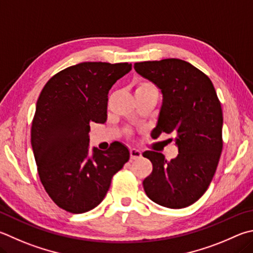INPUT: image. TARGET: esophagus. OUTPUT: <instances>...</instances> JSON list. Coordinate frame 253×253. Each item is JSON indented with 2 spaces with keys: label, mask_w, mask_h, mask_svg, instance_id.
Masks as SVG:
<instances>
[{
  "label": "esophagus",
  "mask_w": 253,
  "mask_h": 253,
  "mask_svg": "<svg viewBox=\"0 0 253 253\" xmlns=\"http://www.w3.org/2000/svg\"><path fill=\"white\" fill-rule=\"evenodd\" d=\"M129 153H130V159H132V160H135V159H139V158L141 157V153H140V150L136 149V148H131V149L129 150Z\"/></svg>",
  "instance_id": "34e87169"
}]
</instances>
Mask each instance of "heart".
Here are the masks:
<instances>
[{
  "instance_id": "heart-1",
  "label": "heart",
  "mask_w": 253,
  "mask_h": 253,
  "mask_svg": "<svg viewBox=\"0 0 253 253\" xmlns=\"http://www.w3.org/2000/svg\"><path fill=\"white\" fill-rule=\"evenodd\" d=\"M137 93H151L158 95V89L153 83H150L148 81H139L137 83L135 88V94Z\"/></svg>"
}]
</instances>
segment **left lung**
Masks as SVG:
<instances>
[{"label":"left lung","mask_w":253,"mask_h":253,"mask_svg":"<svg viewBox=\"0 0 253 253\" xmlns=\"http://www.w3.org/2000/svg\"><path fill=\"white\" fill-rule=\"evenodd\" d=\"M135 71L163 94L157 136L171 134L178 156L147 150L142 156L153 171L142 181L154 203L180 209L196 203L208 189L222 150V109L212 82L190 63L178 58L135 63Z\"/></svg>","instance_id":"obj_1"}]
</instances>
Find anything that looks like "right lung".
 <instances>
[{
    "label": "right lung",
    "instance_id": "right-lung-1",
    "mask_svg": "<svg viewBox=\"0 0 253 253\" xmlns=\"http://www.w3.org/2000/svg\"><path fill=\"white\" fill-rule=\"evenodd\" d=\"M131 64L84 62L55 74L40 94L31 144L42 185L59 208L83 213L97 207L112 178L129 160L115 141L108 150L89 151V124L107 119L108 91Z\"/></svg>",
    "mask_w": 253,
    "mask_h": 253
}]
</instances>
